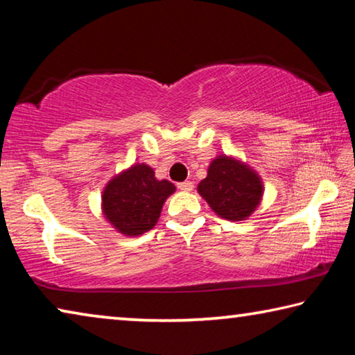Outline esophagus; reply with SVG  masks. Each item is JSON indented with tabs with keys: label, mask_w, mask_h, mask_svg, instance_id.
I'll return each instance as SVG.
<instances>
[{
	"label": "esophagus",
	"mask_w": 355,
	"mask_h": 355,
	"mask_svg": "<svg viewBox=\"0 0 355 355\" xmlns=\"http://www.w3.org/2000/svg\"><path fill=\"white\" fill-rule=\"evenodd\" d=\"M177 186H178L180 191H186V192L194 189V184H192V182H183V183H178Z\"/></svg>",
	"instance_id": "34e87169"
}]
</instances>
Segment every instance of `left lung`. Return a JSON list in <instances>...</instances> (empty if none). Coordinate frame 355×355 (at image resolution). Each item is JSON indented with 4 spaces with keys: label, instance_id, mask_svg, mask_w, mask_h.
I'll return each instance as SVG.
<instances>
[{
    "label": "left lung",
    "instance_id": "8db88e82",
    "mask_svg": "<svg viewBox=\"0 0 355 355\" xmlns=\"http://www.w3.org/2000/svg\"><path fill=\"white\" fill-rule=\"evenodd\" d=\"M197 191L219 218L244 220L260 205L263 182L243 161L219 155L208 166V175Z\"/></svg>",
    "mask_w": 355,
    "mask_h": 355
}]
</instances>
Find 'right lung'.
Listing matches in <instances>:
<instances>
[{
    "label": "right lung",
    "instance_id": "obj_1",
    "mask_svg": "<svg viewBox=\"0 0 355 355\" xmlns=\"http://www.w3.org/2000/svg\"><path fill=\"white\" fill-rule=\"evenodd\" d=\"M173 192L175 186L167 180H156L152 167L141 163L120 172L106 184L101 208L119 233L139 236L155 227L166 199Z\"/></svg>",
    "mask_w": 355,
    "mask_h": 355
}]
</instances>
